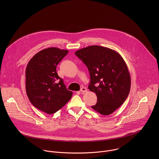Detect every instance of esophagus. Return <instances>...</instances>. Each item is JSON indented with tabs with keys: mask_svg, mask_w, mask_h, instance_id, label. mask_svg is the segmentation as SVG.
<instances>
[{
	"mask_svg": "<svg viewBox=\"0 0 159 159\" xmlns=\"http://www.w3.org/2000/svg\"><path fill=\"white\" fill-rule=\"evenodd\" d=\"M87 91V89L85 87H82L80 89V92L82 93H86Z\"/></svg>",
	"mask_w": 159,
	"mask_h": 159,
	"instance_id": "obj_1",
	"label": "esophagus"
}]
</instances>
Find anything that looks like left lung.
<instances>
[{
    "label": "left lung",
    "instance_id": "8db88e82",
    "mask_svg": "<svg viewBox=\"0 0 159 159\" xmlns=\"http://www.w3.org/2000/svg\"><path fill=\"white\" fill-rule=\"evenodd\" d=\"M75 54L87 66L90 82L88 87L96 93L98 102L91 107L102 115L116 111L126 99L131 78L127 65L116 51L98 45L80 49Z\"/></svg>",
    "mask_w": 159,
    "mask_h": 159
}]
</instances>
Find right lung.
<instances>
[{"mask_svg": "<svg viewBox=\"0 0 159 159\" xmlns=\"http://www.w3.org/2000/svg\"><path fill=\"white\" fill-rule=\"evenodd\" d=\"M68 53L55 47L44 49L34 55L26 66L27 96L34 107L49 115L63 107L73 94L56 71L57 65Z\"/></svg>", "mask_w": 159, "mask_h": 159, "instance_id": "right-lung-1", "label": "right lung"}]
</instances>
